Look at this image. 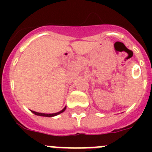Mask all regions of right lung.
I'll return each instance as SVG.
<instances>
[{"mask_svg": "<svg viewBox=\"0 0 152 152\" xmlns=\"http://www.w3.org/2000/svg\"><path fill=\"white\" fill-rule=\"evenodd\" d=\"M65 109H66V107H64L62 110L59 111V112H58V113H42L35 112V111H33V110H31V112L33 113H34L35 115H37V116H45V117H52V116H57V115H58V114L63 113L64 110H65Z\"/></svg>", "mask_w": 152, "mask_h": 152, "instance_id": "right-lung-1", "label": "right lung"}]
</instances>
